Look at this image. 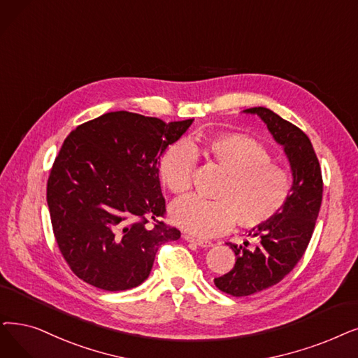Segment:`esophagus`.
Returning a JSON list of instances; mask_svg holds the SVG:
<instances>
[{
    "mask_svg": "<svg viewBox=\"0 0 358 358\" xmlns=\"http://www.w3.org/2000/svg\"><path fill=\"white\" fill-rule=\"evenodd\" d=\"M184 240H185V241H189V243H193V244H196V245H199V247H203V248H208V247H212V245H213V244H212V241H208V240H200V238H194V237L187 236V234L184 236Z\"/></svg>",
    "mask_w": 358,
    "mask_h": 358,
    "instance_id": "esophagus-1",
    "label": "esophagus"
}]
</instances>
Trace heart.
Wrapping results in <instances>:
<instances>
[{
    "label": "heart",
    "mask_w": 358,
    "mask_h": 358,
    "mask_svg": "<svg viewBox=\"0 0 358 358\" xmlns=\"http://www.w3.org/2000/svg\"><path fill=\"white\" fill-rule=\"evenodd\" d=\"M194 158H203L225 174L206 201L193 196L171 206L176 225L196 237H213L234 222L241 228L266 224L284 209L291 194V177L273 165L269 150L256 138L244 134H222L190 143L171 145L159 162V177L174 194L190 187Z\"/></svg>",
    "instance_id": "1"
}]
</instances>
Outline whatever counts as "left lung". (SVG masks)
<instances>
[{
	"mask_svg": "<svg viewBox=\"0 0 358 358\" xmlns=\"http://www.w3.org/2000/svg\"><path fill=\"white\" fill-rule=\"evenodd\" d=\"M244 113L260 117L275 142L284 148L292 185L284 209L266 224L248 231V236L257 240L253 248H247L248 241L244 245L228 243L236 253V265L213 282L234 297L266 289L295 268L312 238L323 193L320 165L306 133L265 106L248 108Z\"/></svg>",
	"mask_w": 358,
	"mask_h": 358,
	"instance_id": "8db88e82",
	"label": "left lung"
}]
</instances>
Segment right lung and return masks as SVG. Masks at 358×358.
<instances>
[{"label":"right lung","instance_id":"1","mask_svg":"<svg viewBox=\"0 0 358 358\" xmlns=\"http://www.w3.org/2000/svg\"><path fill=\"white\" fill-rule=\"evenodd\" d=\"M193 121L166 124L115 111L67 136L51 169L46 201L59 252L85 282L105 291L141 285L158 248L181 237L158 220L165 213L159 159Z\"/></svg>","mask_w":358,"mask_h":358}]
</instances>
